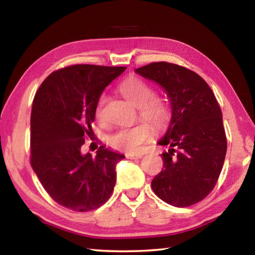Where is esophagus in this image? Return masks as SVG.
Returning <instances> with one entry per match:
<instances>
[{
  "mask_svg": "<svg viewBox=\"0 0 255 255\" xmlns=\"http://www.w3.org/2000/svg\"><path fill=\"white\" fill-rule=\"evenodd\" d=\"M143 153H138V154H126V157L127 158H130V159H136V158H141L143 157Z\"/></svg>",
  "mask_w": 255,
  "mask_h": 255,
  "instance_id": "34e87169",
  "label": "esophagus"
}]
</instances>
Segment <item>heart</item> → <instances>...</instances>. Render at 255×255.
<instances>
[{"instance_id": "heart-1", "label": "heart", "mask_w": 255, "mask_h": 255, "mask_svg": "<svg viewBox=\"0 0 255 255\" xmlns=\"http://www.w3.org/2000/svg\"><path fill=\"white\" fill-rule=\"evenodd\" d=\"M120 92L127 100L139 109L140 118L152 125L154 128L165 127L170 119V110L165 102L161 99L154 98V89L148 83L139 79L126 80L120 85ZM107 97L101 96L96 107V117L103 119V108ZM150 136V128L145 124L136 126L123 127L112 133L109 138L111 147L127 153L139 152L141 146Z\"/></svg>"}]
</instances>
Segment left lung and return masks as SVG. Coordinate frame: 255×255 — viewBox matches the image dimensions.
Here are the masks:
<instances>
[{
	"mask_svg": "<svg viewBox=\"0 0 255 255\" xmlns=\"http://www.w3.org/2000/svg\"><path fill=\"white\" fill-rule=\"evenodd\" d=\"M157 83L170 99L171 120L157 141L163 169L152 181L159 199L174 207L201 201L214 189L225 161L227 141L223 115L215 94L197 73L158 62L136 68Z\"/></svg>",
	"mask_w": 255,
	"mask_h": 255,
	"instance_id": "left-lung-1",
	"label": "left lung"
}]
</instances>
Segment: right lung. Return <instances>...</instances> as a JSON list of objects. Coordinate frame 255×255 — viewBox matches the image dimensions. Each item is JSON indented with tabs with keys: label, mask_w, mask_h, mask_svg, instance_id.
I'll use <instances>...</instances> for the list:
<instances>
[{
	"label": "right lung",
	"mask_w": 255,
	"mask_h": 255,
	"mask_svg": "<svg viewBox=\"0 0 255 255\" xmlns=\"http://www.w3.org/2000/svg\"><path fill=\"white\" fill-rule=\"evenodd\" d=\"M126 67L73 65L42 82L34 96L31 166L48 195L75 211L97 209L109 199L116 184V165L125 158L102 145L97 154L81 152L101 94Z\"/></svg>",
	"instance_id": "add662e5"
}]
</instances>
